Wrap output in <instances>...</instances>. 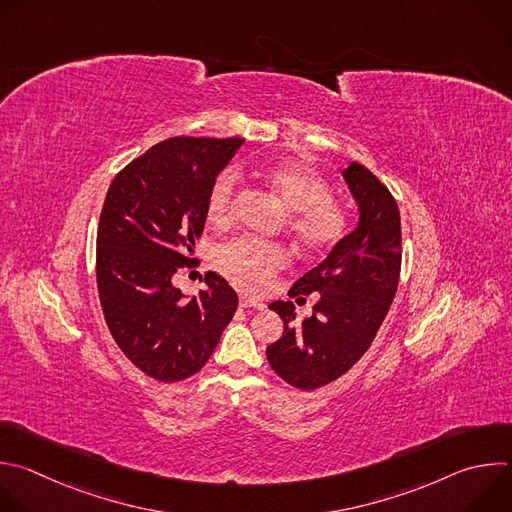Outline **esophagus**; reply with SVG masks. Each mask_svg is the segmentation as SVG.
I'll return each instance as SVG.
<instances>
[{
	"label": "esophagus",
	"instance_id": "34e87169",
	"mask_svg": "<svg viewBox=\"0 0 512 512\" xmlns=\"http://www.w3.org/2000/svg\"><path fill=\"white\" fill-rule=\"evenodd\" d=\"M239 303H241V307H255V309H263V307H265V303H263L261 299L251 297V295H247V293H243V295L239 297Z\"/></svg>",
	"mask_w": 512,
	"mask_h": 512
}]
</instances>
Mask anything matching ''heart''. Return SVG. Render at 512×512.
<instances>
[{
    "mask_svg": "<svg viewBox=\"0 0 512 512\" xmlns=\"http://www.w3.org/2000/svg\"><path fill=\"white\" fill-rule=\"evenodd\" d=\"M255 175L281 199L287 215V229L307 253L333 249L348 233V211L331 197L329 183L317 170L295 162H273L255 170ZM239 183L233 170H223L207 195V219L225 227L235 219ZM289 261L279 243L237 237L215 251V265L223 275L241 287L263 289Z\"/></svg>",
    "mask_w": 512,
    "mask_h": 512,
    "instance_id": "heart-1",
    "label": "heart"
}]
</instances>
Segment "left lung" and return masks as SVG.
Returning <instances> with one entry per match:
<instances>
[{
	"mask_svg": "<svg viewBox=\"0 0 512 512\" xmlns=\"http://www.w3.org/2000/svg\"><path fill=\"white\" fill-rule=\"evenodd\" d=\"M344 179L358 201L360 223L289 289V297L317 295L311 317L295 325L293 301L269 305L283 319V335L267 348L269 366L305 392L344 376L368 352L400 281L402 227L396 199L358 162L344 170Z\"/></svg>",
	"mask_w": 512,
	"mask_h": 512,
	"instance_id": "obj_1",
	"label": "left lung"
}]
</instances>
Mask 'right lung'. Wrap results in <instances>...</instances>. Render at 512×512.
<instances>
[{"label":"right lung","instance_id":"right-lung-1","mask_svg":"<svg viewBox=\"0 0 512 512\" xmlns=\"http://www.w3.org/2000/svg\"><path fill=\"white\" fill-rule=\"evenodd\" d=\"M243 138L175 136L128 162L110 183L96 235V283L122 354L170 384L195 376L215 352L239 299L217 273L185 299L173 275L207 221V195Z\"/></svg>","mask_w":512,"mask_h":512}]
</instances>
